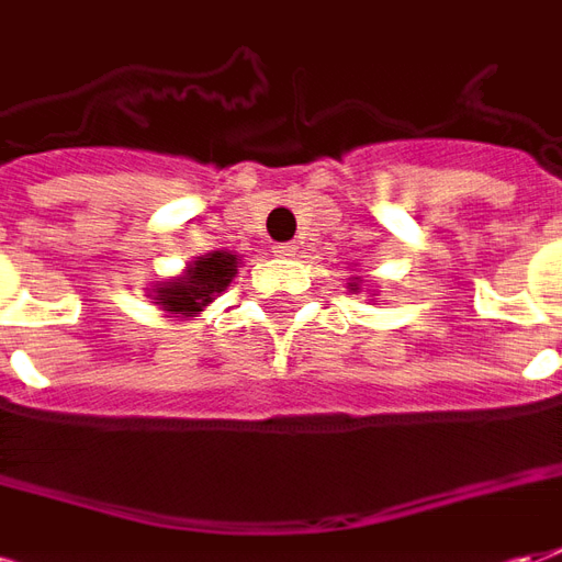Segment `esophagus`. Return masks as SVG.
Returning <instances> with one entry per match:
<instances>
[{"mask_svg":"<svg viewBox=\"0 0 562 562\" xmlns=\"http://www.w3.org/2000/svg\"><path fill=\"white\" fill-rule=\"evenodd\" d=\"M272 254H276V257H281V260H293V257L299 254V245H293V241H281V245H276V248H272Z\"/></svg>","mask_w":562,"mask_h":562,"instance_id":"obj_1","label":"esophagus"}]
</instances>
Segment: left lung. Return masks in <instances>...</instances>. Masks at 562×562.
Instances as JSON below:
<instances>
[{"label": "left lung", "instance_id": "left-lung-1", "mask_svg": "<svg viewBox=\"0 0 562 562\" xmlns=\"http://www.w3.org/2000/svg\"><path fill=\"white\" fill-rule=\"evenodd\" d=\"M347 290H350V293H362V278H350V281H347ZM371 296H376L374 290H371Z\"/></svg>", "mask_w": 562, "mask_h": 562}]
</instances>
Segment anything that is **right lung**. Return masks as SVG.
<instances>
[{"label": "right lung", "instance_id": "right-lung-1", "mask_svg": "<svg viewBox=\"0 0 562 562\" xmlns=\"http://www.w3.org/2000/svg\"><path fill=\"white\" fill-rule=\"evenodd\" d=\"M239 272V254L209 251L194 257L182 269V276L167 278L149 290V299L167 317H196L231 286Z\"/></svg>", "mask_w": 562, "mask_h": 562}]
</instances>
